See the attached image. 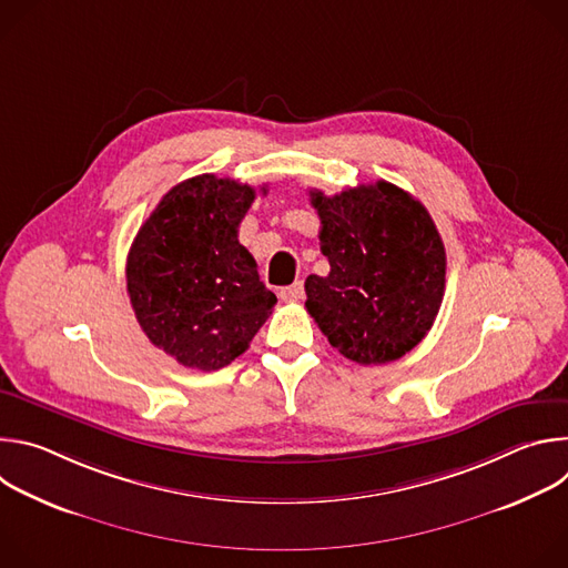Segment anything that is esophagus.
Wrapping results in <instances>:
<instances>
[{"instance_id":"esophagus-1","label":"esophagus","mask_w":568,"mask_h":568,"mask_svg":"<svg viewBox=\"0 0 568 568\" xmlns=\"http://www.w3.org/2000/svg\"><path fill=\"white\" fill-rule=\"evenodd\" d=\"M303 283L301 281H296V283H292V285H287V287H281V292H278V296H281V301H285V303H292V301H301L303 298Z\"/></svg>"}]
</instances>
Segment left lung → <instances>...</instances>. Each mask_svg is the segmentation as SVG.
<instances>
[{
	"label": "left lung",
	"instance_id": "obj_1",
	"mask_svg": "<svg viewBox=\"0 0 568 568\" xmlns=\"http://www.w3.org/2000/svg\"><path fill=\"white\" fill-rule=\"evenodd\" d=\"M328 276L305 278V307L331 346L371 366L416 348L445 294V245L429 211L388 182L310 191Z\"/></svg>",
	"mask_w": 568,
	"mask_h": 568
}]
</instances>
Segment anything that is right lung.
<instances>
[{"label": "right lung", "instance_id": "right-lung-1", "mask_svg": "<svg viewBox=\"0 0 568 568\" xmlns=\"http://www.w3.org/2000/svg\"><path fill=\"white\" fill-rule=\"evenodd\" d=\"M254 200L250 184L191 178L161 197L132 242L125 278L139 326L186 368L231 364L272 314L276 294L237 242Z\"/></svg>", "mask_w": 568, "mask_h": 568}]
</instances>
